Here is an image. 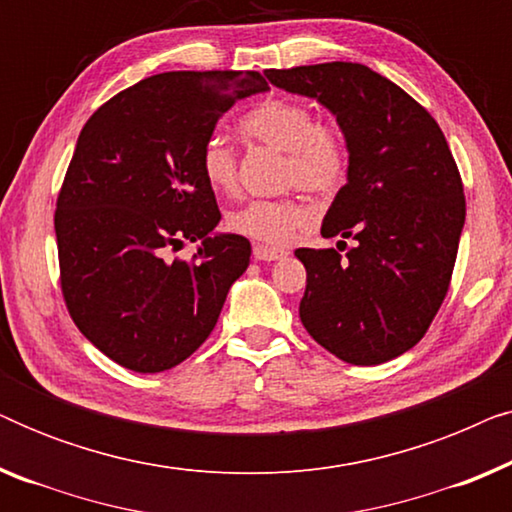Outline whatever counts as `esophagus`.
<instances>
[{"label": "esophagus", "instance_id": "34e87169", "mask_svg": "<svg viewBox=\"0 0 512 512\" xmlns=\"http://www.w3.org/2000/svg\"><path fill=\"white\" fill-rule=\"evenodd\" d=\"M286 254H289L286 249L268 247V244H254V258H256V261H279V258H284Z\"/></svg>", "mask_w": 512, "mask_h": 512}]
</instances>
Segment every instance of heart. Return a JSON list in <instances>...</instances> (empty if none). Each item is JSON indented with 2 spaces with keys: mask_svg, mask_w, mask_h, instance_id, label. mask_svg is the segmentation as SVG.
Masks as SVG:
<instances>
[{
  "mask_svg": "<svg viewBox=\"0 0 512 512\" xmlns=\"http://www.w3.org/2000/svg\"><path fill=\"white\" fill-rule=\"evenodd\" d=\"M240 128L254 142L284 151L282 184L310 195H333L349 172V142L333 121H317L310 104L270 97L242 116ZM200 172L214 191L235 193L237 153L226 139L212 135L200 149ZM310 212L293 195L277 200H249L228 216L235 233L268 244H286L307 226Z\"/></svg>",
  "mask_w": 512,
  "mask_h": 512,
  "instance_id": "obj_1",
  "label": "heart"
}]
</instances>
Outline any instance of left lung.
I'll use <instances>...</instances> for the list:
<instances>
[{
  "label": "left lung",
  "mask_w": 512,
  "mask_h": 512,
  "mask_svg": "<svg viewBox=\"0 0 512 512\" xmlns=\"http://www.w3.org/2000/svg\"><path fill=\"white\" fill-rule=\"evenodd\" d=\"M270 83L331 109L349 142L347 184L321 235L296 249L307 270L300 321L321 347L377 366L415 347L450 289L466 219L464 184L443 130L422 104L359 62L268 69Z\"/></svg>",
  "instance_id": "8db88e82"
}]
</instances>
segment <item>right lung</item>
<instances>
[{
	"instance_id": "right-lung-1",
	"label": "right lung",
	"mask_w": 512,
	"mask_h": 512,
	"mask_svg": "<svg viewBox=\"0 0 512 512\" xmlns=\"http://www.w3.org/2000/svg\"><path fill=\"white\" fill-rule=\"evenodd\" d=\"M258 72H165L104 102L83 125L55 207L60 289L79 331L118 366L163 373L214 331L247 270L242 235L221 219L200 149ZM201 240L184 262L169 258Z\"/></svg>"
}]
</instances>
